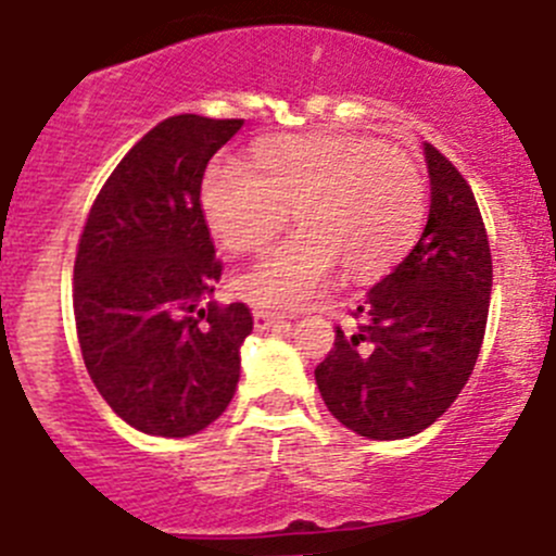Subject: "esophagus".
<instances>
[{"label":"esophagus","mask_w":556,"mask_h":556,"mask_svg":"<svg viewBox=\"0 0 556 556\" xmlns=\"http://www.w3.org/2000/svg\"><path fill=\"white\" fill-rule=\"evenodd\" d=\"M288 315L279 313V309H268V307H254V327L257 329H268L274 327V324L285 321Z\"/></svg>","instance_id":"esophagus-1"}]
</instances>
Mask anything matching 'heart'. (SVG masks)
Masks as SVG:
<instances>
[{"instance_id":"1","label":"heart","mask_w":556,"mask_h":556,"mask_svg":"<svg viewBox=\"0 0 556 556\" xmlns=\"http://www.w3.org/2000/svg\"><path fill=\"white\" fill-rule=\"evenodd\" d=\"M290 207L304 227L235 277V290L257 304L307 302L340 260L357 279L390 271L418 238L427 188L407 152L365 135L266 138L252 168L216 160L204 172V218L227 252L266 249Z\"/></svg>"}]
</instances>
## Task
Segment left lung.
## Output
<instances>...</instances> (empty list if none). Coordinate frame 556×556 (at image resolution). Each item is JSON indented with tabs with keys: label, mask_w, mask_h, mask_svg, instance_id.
Listing matches in <instances>:
<instances>
[{
	"label": "left lung",
	"mask_w": 556,
	"mask_h": 556,
	"mask_svg": "<svg viewBox=\"0 0 556 556\" xmlns=\"http://www.w3.org/2000/svg\"><path fill=\"white\" fill-rule=\"evenodd\" d=\"M429 218L418 243L379 279L315 368L324 404L343 427L399 440L432 427L465 388L488 327L493 260L482 213L446 154L424 147Z\"/></svg>",
	"instance_id": "8db88e82"
}]
</instances>
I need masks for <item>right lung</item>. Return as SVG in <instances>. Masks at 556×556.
Instances as JSON below:
<instances>
[{
    "instance_id": "right-lung-1",
    "label": "right lung",
    "mask_w": 556,
    "mask_h": 556,
    "mask_svg": "<svg viewBox=\"0 0 556 556\" xmlns=\"http://www.w3.org/2000/svg\"><path fill=\"white\" fill-rule=\"evenodd\" d=\"M241 127L193 113L160 122L113 168L79 235L85 368L118 418L157 438L216 421L241 377L252 309L199 304L224 271L202 210L204 168Z\"/></svg>"
}]
</instances>
